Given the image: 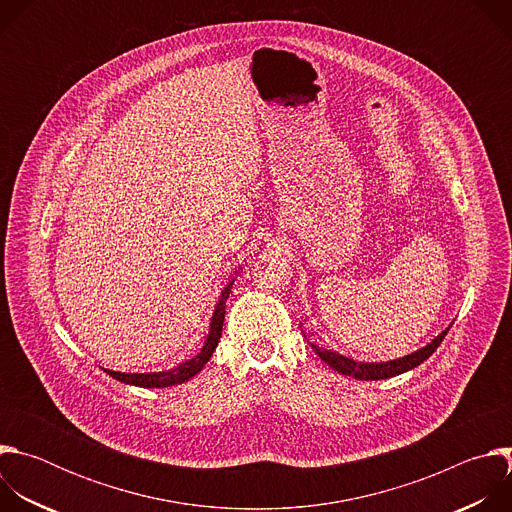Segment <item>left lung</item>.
I'll list each match as a JSON object with an SVG mask.
<instances>
[{
  "label": "left lung",
  "mask_w": 512,
  "mask_h": 512,
  "mask_svg": "<svg viewBox=\"0 0 512 512\" xmlns=\"http://www.w3.org/2000/svg\"><path fill=\"white\" fill-rule=\"evenodd\" d=\"M450 326L442 332L437 334L431 342H427L423 348L411 352V354H405L401 358H395V360H387V362H360V360H354V358H348L336 350H328V348H322L314 342L312 348L314 352L328 364V367H332L334 371H338L340 375H346V377H352V379H358V381H379V379H391V377H397L401 373H407L415 367H419V364L423 360H427L435 350L437 346L442 344V340L446 338Z\"/></svg>",
  "instance_id": "obj_1"
}]
</instances>
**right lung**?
Segmentation results:
<instances>
[{
    "mask_svg": "<svg viewBox=\"0 0 512 512\" xmlns=\"http://www.w3.org/2000/svg\"><path fill=\"white\" fill-rule=\"evenodd\" d=\"M233 283H235V275L229 279V283L221 291V298H218L212 318H210V328H208L206 340L196 356L180 362L178 367H174L170 371H160V373H117V371H107V369H105V373L125 385H135V387H143V389H164V387L182 385V383L190 381L194 375H198L204 369V364L210 360L212 352L216 350L218 340H221L223 322H225V304L229 300Z\"/></svg>",
    "mask_w": 512,
    "mask_h": 512,
    "instance_id": "1",
    "label": "right lung"
}]
</instances>
